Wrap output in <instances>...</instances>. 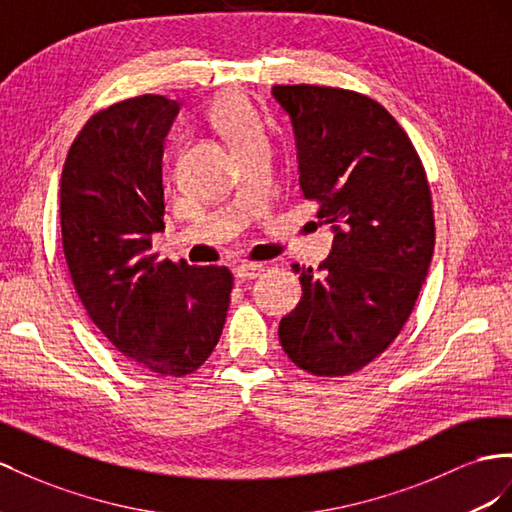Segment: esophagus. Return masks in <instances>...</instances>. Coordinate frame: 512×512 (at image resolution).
I'll list each match as a JSON object with an SVG mask.
<instances>
[{
	"mask_svg": "<svg viewBox=\"0 0 512 512\" xmlns=\"http://www.w3.org/2000/svg\"><path fill=\"white\" fill-rule=\"evenodd\" d=\"M261 270H264V266H261V264H240V266L233 268L235 279H240V281H248V279L259 277Z\"/></svg>",
	"mask_w": 512,
	"mask_h": 512,
	"instance_id": "34e87169",
	"label": "esophagus"
}]
</instances>
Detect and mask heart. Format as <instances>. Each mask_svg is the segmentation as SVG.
<instances>
[{
  "instance_id": "heart-1",
  "label": "heart",
  "mask_w": 512,
  "mask_h": 512,
  "mask_svg": "<svg viewBox=\"0 0 512 512\" xmlns=\"http://www.w3.org/2000/svg\"><path fill=\"white\" fill-rule=\"evenodd\" d=\"M212 119L222 134L231 140L233 147L257 136H264V127H261L259 116L251 108V103L238 93L222 95L214 103Z\"/></svg>"
}]
</instances>
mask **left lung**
<instances>
[{
  "label": "left lung",
  "mask_w": 512,
  "mask_h": 512,
  "mask_svg": "<svg viewBox=\"0 0 512 512\" xmlns=\"http://www.w3.org/2000/svg\"><path fill=\"white\" fill-rule=\"evenodd\" d=\"M272 95L294 125L305 199L335 229L318 270L294 266L303 300L279 339L300 370L348 376L411 318L435 251L428 177L409 134L368 95L316 84H277Z\"/></svg>",
  "instance_id": "obj_1"
}]
</instances>
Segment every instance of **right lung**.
<instances>
[{"instance_id": "add662e5", "label": "right lung", "mask_w": 512, "mask_h": 512, "mask_svg": "<svg viewBox=\"0 0 512 512\" xmlns=\"http://www.w3.org/2000/svg\"><path fill=\"white\" fill-rule=\"evenodd\" d=\"M179 106L138 95L95 112L60 179L62 251L75 292L108 342L157 376H188L225 326L233 274L151 253L164 229L162 144Z\"/></svg>"}]
</instances>
